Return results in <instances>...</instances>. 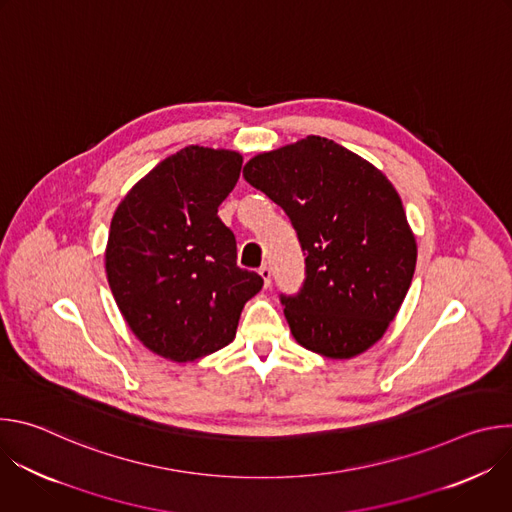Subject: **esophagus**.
Here are the masks:
<instances>
[{"instance_id":"obj_1","label":"esophagus","mask_w":512,"mask_h":512,"mask_svg":"<svg viewBox=\"0 0 512 512\" xmlns=\"http://www.w3.org/2000/svg\"><path fill=\"white\" fill-rule=\"evenodd\" d=\"M259 275L263 277V285L269 287V285H271V269H269L267 265H261V267H259Z\"/></svg>"}]
</instances>
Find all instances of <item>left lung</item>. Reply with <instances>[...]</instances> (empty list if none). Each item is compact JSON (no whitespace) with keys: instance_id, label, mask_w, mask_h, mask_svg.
Wrapping results in <instances>:
<instances>
[{"instance_id":"8db88e82","label":"left lung","mask_w":512,"mask_h":512,"mask_svg":"<svg viewBox=\"0 0 512 512\" xmlns=\"http://www.w3.org/2000/svg\"><path fill=\"white\" fill-rule=\"evenodd\" d=\"M243 176L283 208L306 255L298 294H279L294 338L328 358L373 346L397 316L417 261L393 184L318 135L255 156Z\"/></svg>"}]
</instances>
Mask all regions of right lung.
<instances>
[{
	"label": "right lung",
	"mask_w": 512,
	"mask_h": 512,
	"mask_svg": "<svg viewBox=\"0 0 512 512\" xmlns=\"http://www.w3.org/2000/svg\"><path fill=\"white\" fill-rule=\"evenodd\" d=\"M241 166L237 152L188 145L113 214L109 287L131 332L164 358L192 362L233 342L243 306L263 287L237 265L235 235L218 218Z\"/></svg>",
	"instance_id": "1"
}]
</instances>
